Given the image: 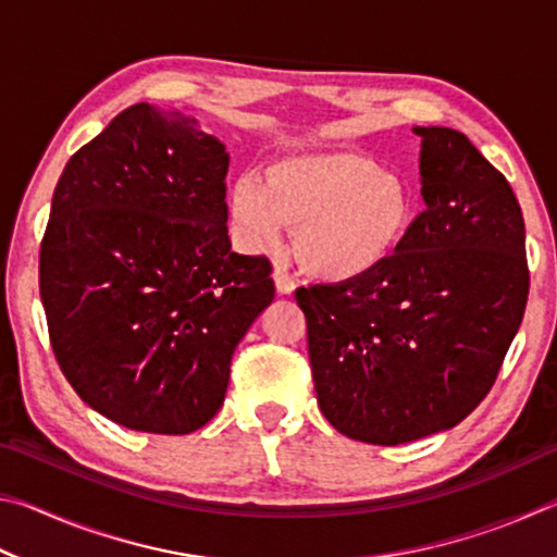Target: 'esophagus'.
I'll return each instance as SVG.
<instances>
[{"label":"esophagus","instance_id":"34e87169","mask_svg":"<svg viewBox=\"0 0 557 557\" xmlns=\"http://www.w3.org/2000/svg\"><path fill=\"white\" fill-rule=\"evenodd\" d=\"M272 280H275V287H277V292L280 295H292V292L297 289V285H295V280H292L285 270L282 268H275L272 270Z\"/></svg>","mask_w":557,"mask_h":557}]
</instances>
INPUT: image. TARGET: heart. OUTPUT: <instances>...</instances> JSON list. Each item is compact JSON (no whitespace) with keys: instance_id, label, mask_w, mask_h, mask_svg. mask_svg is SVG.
Returning a JSON list of instances; mask_svg holds the SVG:
<instances>
[{"instance_id":"b5f03b06","label":"heart","mask_w":557,"mask_h":557,"mask_svg":"<svg viewBox=\"0 0 557 557\" xmlns=\"http://www.w3.org/2000/svg\"><path fill=\"white\" fill-rule=\"evenodd\" d=\"M228 215L245 250L275 248L292 225V252L309 275L354 282L373 275L408 240L414 199L403 176L361 154L287 157L265 178L231 184Z\"/></svg>"}]
</instances>
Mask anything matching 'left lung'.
I'll return each mask as SVG.
<instances>
[{"instance_id":"left-lung-1","label":"left lung","mask_w":557,"mask_h":557,"mask_svg":"<svg viewBox=\"0 0 557 557\" xmlns=\"http://www.w3.org/2000/svg\"><path fill=\"white\" fill-rule=\"evenodd\" d=\"M412 132L425 211L403 248L369 277L295 292L324 418L385 447L455 428L486 398L528 299L506 176L457 129Z\"/></svg>"}]
</instances>
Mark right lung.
I'll return each mask as SVG.
<instances>
[{"label": "right lung", "instance_id": "add662e5", "mask_svg": "<svg viewBox=\"0 0 557 557\" xmlns=\"http://www.w3.org/2000/svg\"><path fill=\"white\" fill-rule=\"evenodd\" d=\"M225 174V147L199 122L139 102L55 184L39 256L55 361L127 430L203 428L235 346L275 297L270 262L231 250Z\"/></svg>", "mask_w": 557, "mask_h": 557}]
</instances>
